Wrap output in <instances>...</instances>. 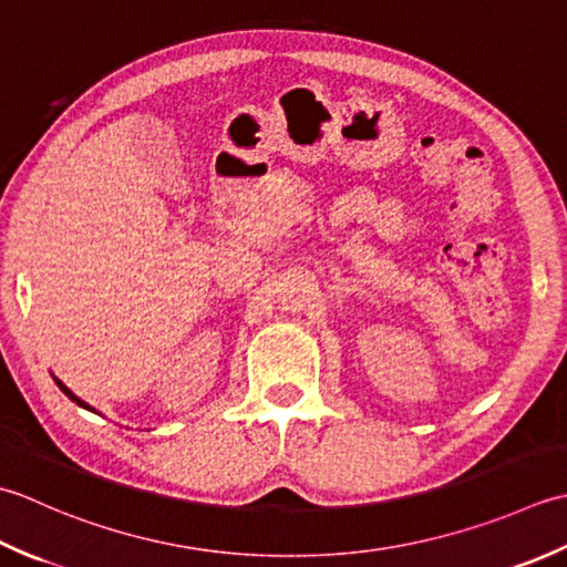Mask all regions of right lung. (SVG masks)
<instances>
[{"label":"right lung","mask_w":567,"mask_h":567,"mask_svg":"<svg viewBox=\"0 0 567 567\" xmlns=\"http://www.w3.org/2000/svg\"><path fill=\"white\" fill-rule=\"evenodd\" d=\"M53 381H55V384H58V389H61V391H63V394H65L68 399H71L73 403H78V406H83V409H87V411H95V409H92V406H90V403H85L83 399H78V396L73 394V391H71V389H68V386L63 384V381H61V379H55V377H53Z\"/></svg>","instance_id":"add662e5"}]
</instances>
